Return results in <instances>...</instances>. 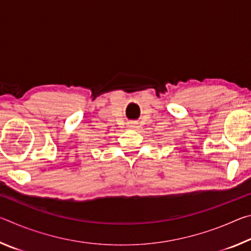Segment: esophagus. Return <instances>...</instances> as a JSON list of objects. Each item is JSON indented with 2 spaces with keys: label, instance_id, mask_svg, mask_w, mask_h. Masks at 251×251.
Returning <instances> with one entry per match:
<instances>
[{
  "label": "esophagus",
  "instance_id": "1",
  "mask_svg": "<svg viewBox=\"0 0 251 251\" xmlns=\"http://www.w3.org/2000/svg\"><path fill=\"white\" fill-rule=\"evenodd\" d=\"M127 126H128V128H130V129H137L138 128V123L130 122V123H128V124H127Z\"/></svg>",
  "mask_w": 251,
  "mask_h": 251
}]
</instances>
